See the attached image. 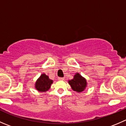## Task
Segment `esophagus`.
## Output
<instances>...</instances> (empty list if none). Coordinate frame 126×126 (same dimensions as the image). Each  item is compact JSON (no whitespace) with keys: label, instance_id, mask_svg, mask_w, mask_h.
Here are the masks:
<instances>
[{"label":"esophagus","instance_id":"obj_1","mask_svg":"<svg viewBox=\"0 0 126 126\" xmlns=\"http://www.w3.org/2000/svg\"><path fill=\"white\" fill-rule=\"evenodd\" d=\"M58 79L59 80H64V78H58Z\"/></svg>","mask_w":126,"mask_h":126}]
</instances>
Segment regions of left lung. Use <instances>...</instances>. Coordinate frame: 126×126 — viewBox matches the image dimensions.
<instances>
[{"instance_id": "8db88e82", "label": "left lung", "mask_w": 126, "mask_h": 126, "mask_svg": "<svg viewBox=\"0 0 126 126\" xmlns=\"http://www.w3.org/2000/svg\"><path fill=\"white\" fill-rule=\"evenodd\" d=\"M68 83L74 91L80 93L84 91L87 86V82L85 78L82 76L79 73L74 74L73 79L68 80Z\"/></svg>"}]
</instances>
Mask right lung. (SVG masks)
<instances>
[{
    "label": "right lung",
    "instance_id": "add662e5",
    "mask_svg": "<svg viewBox=\"0 0 126 126\" xmlns=\"http://www.w3.org/2000/svg\"><path fill=\"white\" fill-rule=\"evenodd\" d=\"M53 83V80L49 79V77L43 73L37 79L35 83V88L40 92H45L48 91Z\"/></svg>",
    "mask_w": 126,
    "mask_h": 126
}]
</instances>
